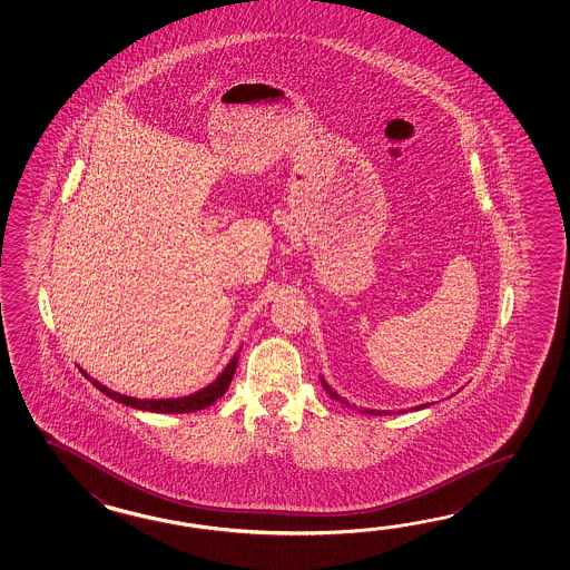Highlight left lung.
Listing matches in <instances>:
<instances>
[{"instance_id": "obj_1", "label": "left lung", "mask_w": 570, "mask_h": 570, "mask_svg": "<svg viewBox=\"0 0 570 570\" xmlns=\"http://www.w3.org/2000/svg\"><path fill=\"white\" fill-rule=\"evenodd\" d=\"M320 379H322V387L326 389V393H327V395H330V397H332V400L340 401V403H342V405H344V407H354V405H351V403H348V401L344 400V397H340L338 393H336V391H334V389H332V387H330V385H327L326 379H324V376H320ZM430 405H432V403H422V405H415V407H412V410H413V412H417V410H424V407H430ZM354 410H356V407H354ZM358 412L368 413V415H391V413H395V412H385V410H383V412H381V410H368V407H361V410H358ZM403 412H405V410H400V412H397V413H403Z\"/></svg>"}]
</instances>
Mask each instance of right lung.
Listing matches in <instances>:
<instances>
[{
    "label": "right lung",
    "mask_w": 570,
    "mask_h": 570,
    "mask_svg": "<svg viewBox=\"0 0 570 570\" xmlns=\"http://www.w3.org/2000/svg\"><path fill=\"white\" fill-rule=\"evenodd\" d=\"M238 352L232 356V361L226 364V368L216 376V381H212L209 385L199 389V391H195L191 395L170 397V400H138V397H130V395H121V393H116V391H111V389L106 387V385H101L96 379H91L83 368H79V371H81V375H86V379H89V381L94 383V387L99 389L104 395H108V397H111L114 401H120V403L128 405V407H134V410H142V412L153 413L199 412V410L209 407L212 403H216V401L228 391V387H230L232 376H234L236 364H238Z\"/></svg>",
    "instance_id": "right-lung-1"
}]
</instances>
